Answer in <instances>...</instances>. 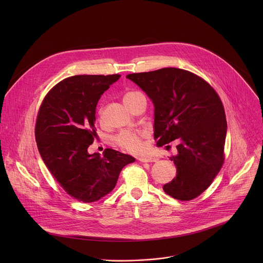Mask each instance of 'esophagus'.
I'll return each instance as SVG.
<instances>
[{
    "label": "esophagus",
    "mask_w": 263,
    "mask_h": 263,
    "mask_svg": "<svg viewBox=\"0 0 263 263\" xmlns=\"http://www.w3.org/2000/svg\"><path fill=\"white\" fill-rule=\"evenodd\" d=\"M138 160L140 162H156V161H158V158L153 157V156H144V157L138 158Z\"/></svg>",
    "instance_id": "34e87169"
}]
</instances>
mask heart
Here are the masks:
<instances>
[{
	"mask_svg": "<svg viewBox=\"0 0 263 263\" xmlns=\"http://www.w3.org/2000/svg\"><path fill=\"white\" fill-rule=\"evenodd\" d=\"M139 91H128L125 93L123 98L124 104L127 106L129 102H131L135 97L139 96ZM99 116L102 117V109L99 110ZM143 135L139 132L134 131H122L115 137V142L118 146L126 152L132 154H139L143 152V142H142Z\"/></svg>",
	"mask_w": 263,
	"mask_h": 263,
	"instance_id": "b5f03b06",
	"label": "heart"
}]
</instances>
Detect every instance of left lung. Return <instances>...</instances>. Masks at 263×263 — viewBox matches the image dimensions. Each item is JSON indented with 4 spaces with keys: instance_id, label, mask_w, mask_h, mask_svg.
<instances>
[{
    "instance_id": "obj_1",
    "label": "left lung",
    "mask_w": 263,
    "mask_h": 263,
    "mask_svg": "<svg viewBox=\"0 0 263 263\" xmlns=\"http://www.w3.org/2000/svg\"><path fill=\"white\" fill-rule=\"evenodd\" d=\"M155 107L154 138L159 146L179 139L172 156L177 176L163 185L172 198L191 201L205 192L224 161L227 121L220 98L198 74L176 67L127 74Z\"/></svg>"
}]
</instances>
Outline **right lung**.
I'll list each match as a JSON object with an SVG mask.
<instances>
[{"label":"right lung","instance_id":"right-lung-1","mask_svg":"<svg viewBox=\"0 0 263 263\" xmlns=\"http://www.w3.org/2000/svg\"><path fill=\"white\" fill-rule=\"evenodd\" d=\"M121 74H78L57 83L45 97L35 124V139L48 170L67 195L91 203L116 187L123 167L135 159L112 148L89 154L97 136L96 108Z\"/></svg>","mask_w":263,"mask_h":263}]
</instances>
